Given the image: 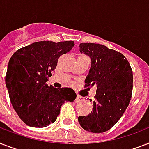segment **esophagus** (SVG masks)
Listing matches in <instances>:
<instances>
[{
  "instance_id": "34e87169",
  "label": "esophagus",
  "mask_w": 149,
  "mask_h": 149,
  "mask_svg": "<svg viewBox=\"0 0 149 149\" xmlns=\"http://www.w3.org/2000/svg\"><path fill=\"white\" fill-rule=\"evenodd\" d=\"M83 101V97L80 96V95H77V98H76V102H80Z\"/></svg>"
}]
</instances>
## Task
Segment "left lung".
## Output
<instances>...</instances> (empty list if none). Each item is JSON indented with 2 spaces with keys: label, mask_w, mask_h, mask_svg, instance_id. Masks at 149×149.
<instances>
[{
  "label": "left lung",
  "mask_w": 149,
  "mask_h": 149,
  "mask_svg": "<svg viewBox=\"0 0 149 149\" xmlns=\"http://www.w3.org/2000/svg\"><path fill=\"white\" fill-rule=\"evenodd\" d=\"M79 47L81 54L91 60L86 86L97 87L91 113L79 116V123L88 132H104L120 119L129 106L132 93V71L119 52L98 43H83Z\"/></svg>",
  "instance_id": "left-lung-1"
}]
</instances>
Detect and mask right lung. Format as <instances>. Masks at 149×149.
Returning a JSON list of instances; mask_svg holds the SVG:
<instances>
[{
	"label": "right lung",
	"instance_id": "right-lung-1",
	"mask_svg": "<svg viewBox=\"0 0 149 149\" xmlns=\"http://www.w3.org/2000/svg\"><path fill=\"white\" fill-rule=\"evenodd\" d=\"M74 41H39L16 51L8 63L5 83L12 106L25 124L34 128L54 123L66 101L77 97L70 88L47 85L58 59L70 51Z\"/></svg>",
	"mask_w": 149,
	"mask_h": 149
}]
</instances>
